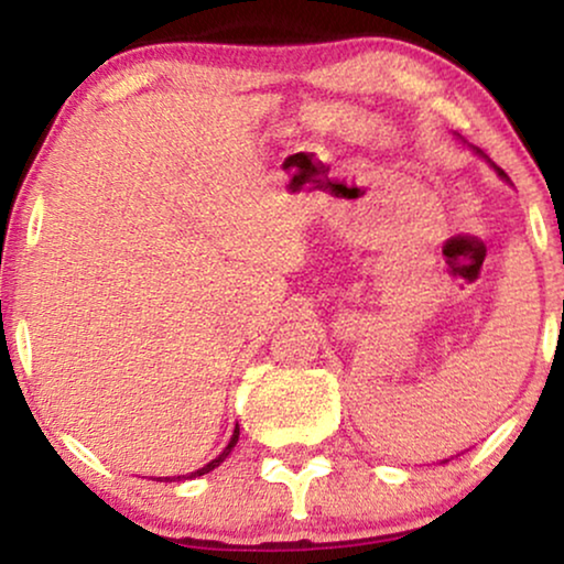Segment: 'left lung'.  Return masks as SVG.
<instances>
[{
	"mask_svg": "<svg viewBox=\"0 0 564 564\" xmlns=\"http://www.w3.org/2000/svg\"><path fill=\"white\" fill-rule=\"evenodd\" d=\"M497 169V166H495ZM497 174H500L502 176V180H508V176H505V171H500V169H497ZM442 463H447V460H442Z\"/></svg>",
	"mask_w": 564,
	"mask_h": 564,
	"instance_id": "8db88e82",
	"label": "left lung"
}]
</instances>
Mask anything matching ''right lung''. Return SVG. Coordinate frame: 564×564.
<instances>
[{"label": "right lung", "instance_id": "right-lung-1", "mask_svg": "<svg viewBox=\"0 0 564 564\" xmlns=\"http://www.w3.org/2000/svg\"><path fill=\"white\" fill-rule=\"evenodd\" d=\"M237 440H239V424H237V430H234V434H231V442L229 445L224 447V453L218 455V458H213L208 466H203V468H197V471H192V474H187V476H176V479H197V476H203V474H208V471H213V468H218L220 463H224L226 458H229L231 455V451H234V445H237ZM166 481H171V479H166Z\"/></svg>", "mask_w": 564, "mask_h": 564}]
</instances>
